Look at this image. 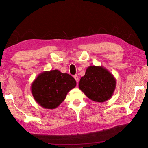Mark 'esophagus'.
I'll return each mask as SVG.
<instances>
[{
  "mask_svg": "<svg viewBox=\"0 0 148 148\" xmlns=\"http://www.w3.org/2000/svg\"><path fill=\"white\" fill-rule=\"evenodd\" d=\"M74 78L75 79V80H76L77 83L79 82V77H78V76H77V75H74Z\"/></svg>",
  "mask_w": 148,
  "mask_h": 148,
  "instance_id": "34e87169",
  "label": "esophagus"
}]
</instances>
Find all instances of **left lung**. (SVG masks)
Returning a JSON list of instances; mask_svg holds the SVG:
<instances>
[{"mask_svg":"<svg viewBox=\"0 0 148 148\" xmlns=\"http://www.w3.org/2000/svg\"><path fill=\"white\" fill-rule=\"evenodd\" d=\"M116 79L113 74L102 66H89L81 77L79 88L92 101L104 102L113 95Z\"/></svg>","mask_w":148,"mask_h":148,"instance_id":"8db88e82","label":"left lung"}]
</instances>
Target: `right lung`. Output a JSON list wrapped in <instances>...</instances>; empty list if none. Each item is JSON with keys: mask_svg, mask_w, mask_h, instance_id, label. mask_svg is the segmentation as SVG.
<instances>
[{"mask_svg": "<svg viewBox=\"0 0 148 148\" xmlns=\"http://www.w3.org/2000/svg\"><path fill=\"white\" fill-rule=\"evenodd\" d=\"M76 86V80L71 75L51 70L38 75L31 84V92L40 106L46 109H55Z\"/></svg>", "mask_w": 148, "mask_h": 148, "instance_id": "1", "label": "right lung"}]
</instances>
